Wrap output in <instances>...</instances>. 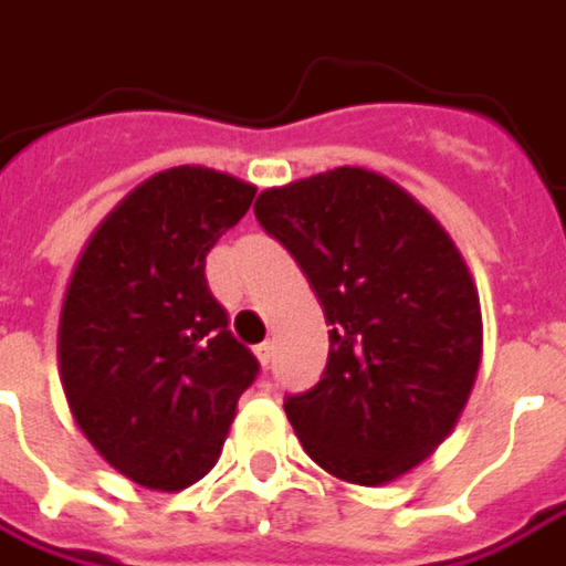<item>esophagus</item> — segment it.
<instances>
[{
	"instance_id": "34e87169",
	"label": "esophagus",
	"mask_w": 566,
	"mask_h": 566,
	"mask_svg": "<svg viewBox=\"0 0 566 566\" xmlns=\"http://www.w3.org/2000/svg\"><path fill=\"white\" fill-rule=\"evenodd\" d=\"M255 358L269 368V361H272V343H259V346H255Z\"/></svg>"
}]
</instances>
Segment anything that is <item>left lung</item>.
<instances>
[{"label":"left lung","mask_w":566,"mask_h":566,"mask_svg":"<svg viewBox=\"0 0 566 566\" xmlns=\"http://www.w3.org/2000/svg\"><path fill=\"white\" fill-rule=\"evenodd\" d=\"M255 220L301 265L329 329L319 381L284 397L304 451L349 483H387L451 432L481 365V301L422 205L368 169L262 191Z\"/></svg>","instance_id":"left-lung-1"}]
</instances>
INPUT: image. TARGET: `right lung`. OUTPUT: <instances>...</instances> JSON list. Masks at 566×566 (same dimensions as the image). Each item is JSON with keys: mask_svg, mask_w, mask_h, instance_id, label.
Segmentation results:
<instances>
[{"mask_svg": "<svg viewBox=\"0 0 566 566\" xmlns=\"http://www.w3.org/2000/svg\"><path fill=\"white\" fill-rule=\"evenodd\" d=\"M255 188L179 166L130 191L88 240L60 314V375L98 454L140 486L185 490L220 458L259 361L205 279Z\"/></svg>", "mask_w": 566, "mask_h": 566, "instance_id": "obj_1", "label": "right lung"}]
</instances>
